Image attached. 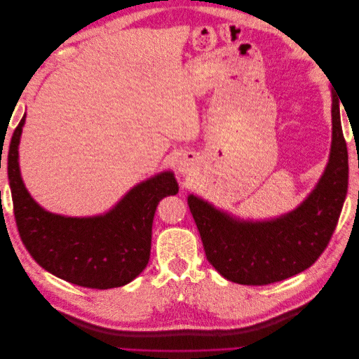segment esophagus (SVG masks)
<instances>
[{
    "label": "esophagus",
    "instance_id": "esophagus-1",
    "mask_svg": "<svg viewBox=\"0 0 359 359\" xmlns=\"http://www.w3.org/2000/svg\"><path fill=\"white\" fill-rule=\"evenodd\" d=\"M193 166H194V158H193L190 154L181 157L180 161H178V170H180L181 173L190 172Z\"/></svg>",
    "mask_w": 359,
    "mask_h": 359
}]
</instances>
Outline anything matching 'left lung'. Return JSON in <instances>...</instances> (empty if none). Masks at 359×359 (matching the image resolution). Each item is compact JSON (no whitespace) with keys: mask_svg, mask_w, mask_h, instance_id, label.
Segmentation results:
<instances>
[{"mask_svg":"<svg viewBox=\"0 0 359 359\" xmlns=\"http://www.w3.org/2000/svg\"><path fill=\"white\" fill-rule=\"evenodd\" d=\"M332 140L322 177L295 210L266 220H247L196 194L187 202L208 262L226 280L264 286L302 273L327 248L347 193V148L340 100L331 88Z\"/></svg>","mask_w":359,"mask_h":359,"instance_id":"1","label":"left lung"}]
</instances>
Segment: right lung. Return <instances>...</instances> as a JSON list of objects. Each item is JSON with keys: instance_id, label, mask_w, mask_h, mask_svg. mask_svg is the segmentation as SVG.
Listing matches in <instances>:
<instances>
[{"instance_id": "right-lung-1", "label": "right lung", "mask_w": 359, "mask_h": 359, "mask_svg": "<svg viewBox=\"0 0 359 359\" xmlns=\"http://www.w3.org/2000/svg\"><path fill=\"white\" fill-rule=\"evenodd\" d=\"M25 118L24 114L10 142L7 173L18 231L28 253L48 273L82 287L112 289L133 281L148 265L158 202L178 193L173 172L136 184L103 214H53L32 199L20 175Z\"/></svg>"}]
</instances>
